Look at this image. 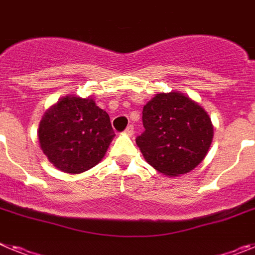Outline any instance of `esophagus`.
I'll return each mask as SVG.
<instances>
[{
	"label": "esophagus",
	"mask_w": 255,
	"mask_h": 255,
	"mask_svg": "<svg viewBox=\"0 0 255 255\" xmlns=\"http://www.w3.org/2000/svg\"><path fill=\"white\" fill-rule=\"evenodd\" d=\"M125 132L128 135H132V132H134V126H132V125L128 126V128L125 129Z\"/></svg>",
	"instance_id": "1"
}]
</instances>
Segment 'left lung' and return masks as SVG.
Returning <instances> with one entry per match:
<instances>
[{"label":"left lung","mask_w":255,"mask_h":255,"mask_svg":"<svg viewBox=\"0 0 255 255\" xmlns=\"http://www.w3.org/2000/svg\"><path fill=\"white\" fill-rule=\"evenodd\" d=\"M144 131L135 139L150 166L168 176L195 168L211 147L208 114L182 93H161L143 107Z\"/></svg>","instance_id":"8db88e82"}]
</instances>
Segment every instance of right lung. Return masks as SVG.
I'll list each match as a JSON object with an SVG mask.
<instances>
[{
    "label": "right lung",
    "instance_id": "obj_1",
    "mask_svg": "<svg viewBox=\"0 0 255 255\" xmlns=\"http://www.w3.org/2000/svg\"><path fill=\"white\" fill-rule=\"evenodd\" d=\"M114 136L107 112L92 98L69 96L44 114L38 130L40 148L47 158L67 173L94 167Z\"/></svg>",
    "mask_w": 255,
    "mask_h": 255
}]
</instances>
